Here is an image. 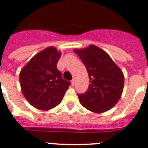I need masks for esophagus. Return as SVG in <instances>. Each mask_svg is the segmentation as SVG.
<instances>
[{
	"label": "esophagus",
	"instance_id": "obj_1",
	"mask_svg": "<svg viewBox=\"0 0 148 148\" xmlns=\"http://www.w3.org/2000/svg\"><path fill=\"white\" fill-rule=\"evenodd\" d=\"M71 85L73 86H75V79H72V81H71Z\"/></svg>",
	"mask_w": 148,
	"mask_h": 148
}]
</instances>
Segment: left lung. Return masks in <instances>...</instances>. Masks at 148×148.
Instances as JSON below:
<instances>
[{
	"instance_id": "1",
	"label": "left lung",
	"mask_w": 148,
	"mask_h": 148,
	"mask_svg": "<svg viewBox=\"0 0 148 148\" xmlns=\"http://www.w3.org/2000/svg\"><path fill=\"white\" fill-rule=\"evenodd\" d=\"M85 65L90 83L84 94L78 95L82 106L95 113H103L119 101L124 88L125 78L110 56L99 47L90 45L74 49Z\"/></svg>"
}]
</instances>
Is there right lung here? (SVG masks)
<instances>
[{
  "label": "right lung",
  "instance_id": "add662e5",
  "mask_svg": "<svg viewBox=\"0 0 148 148\" xmlns=\"http://www.w3.org/2000/svg\"><path fill=\"white\" fill-rule=\"evenodd\" d=\"M60 56L56 48L47 47L34 56L20 73L23 95L37 109L47 111L58 106L70 86L56 68Z\"/></svg>",
  "mask_w": 148,
  "mask_h": 148
}]
</instances>
